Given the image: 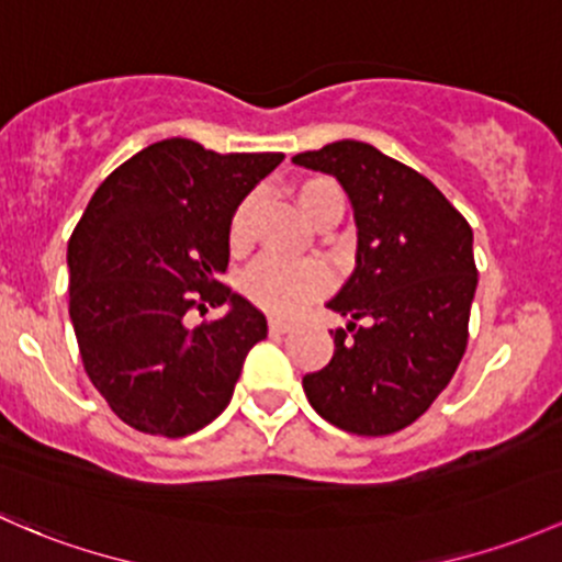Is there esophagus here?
Instances as JSON below:
<instances>
[{"label":"esophagus","instance_id":"34e87169","mask_svg":"<svg viewBox=\"0 0 562 562\" xmlns=\"http://www.w3.org/2000/svg\"><path fill=\"white\" fill-rule=\"evenodd\" d=\"M269 330L271 334H285V330H291V323L282 321V317H269Z\"/></svg>","mask_w":562,"mask_h":562}]
</instances>
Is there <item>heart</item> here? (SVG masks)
<instances>
[{
  "label": "heart",
  "mask_w": 562,
  "mask_h": 562,
  "mask_svg": "<svg viewBox=\"0 0 562 562\" xmlns=\"http://www.w3.org/2000/svg\"><path fill=\"white\" fill-rule=\"evenodd\" d=\"M293 199H296L299 212L304 221L315 223L328 212L345 210V196L341 188L330 177H304L293 186ZM247 221H250V204H239L234 212L232 228H228V241L234 250L245 247L247 241ZM245 296L256 301L263 310L277 312V315H293L306 301L317 299L328 288V274L317 263L288 266L277 261H261L252 266L245 277Z\"/></svg>",
  "instance_id": "b5f03b06"
}]
</instances>
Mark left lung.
I'll return each mask as SVG.
<instances>
[{
	"mask_svg": "<svg viewBox=\"0 0 562 562\" xmlns=\"http://www.w3.org/2000/svg\"><path fill=\"white\" fill-rule=\"evenodd\" d=\"M339 180L358 228L356 269L328 310V366L301 380L312 409L341 430L406 428L450 385L469 341L476 291L474 234L445 193L415 169L356 139L293 156Z\"/></svg>",
	"mask_w": 562,
	"mask_h": 562,
	"instance_id": "1",
	"label": "left lung"
}]
</instances>
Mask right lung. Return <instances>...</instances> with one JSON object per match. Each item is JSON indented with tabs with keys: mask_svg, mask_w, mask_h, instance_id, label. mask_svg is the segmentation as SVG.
Here are the masks:
<instances>
[{
	"mask_svg": "<svg viewBox=\"0 0 562 562\" xmlns=\"http://www.w3.org/2000/svg\"><path fill=\"white\" fill-rule=\"evenodd\" d=\"M282 153L204 150L193 139L147 145L112 172L67 247L69 317L86 374L142 434H196L228 406L266 317L217 282L236 206ZM204 303L227 315L191 329Z\"/></svg>",
	"mask_w": 562,
	"mask_h": 562,
	"instance_id": "obj_1",
	"label": "right lung"
}]
</instances>
